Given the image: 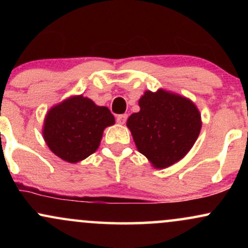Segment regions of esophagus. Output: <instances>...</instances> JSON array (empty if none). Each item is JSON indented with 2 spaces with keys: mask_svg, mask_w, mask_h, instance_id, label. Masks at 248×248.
Listing matches in <instances>:
<instances>
[{
  "mask_svg": "<svg viewBox=\"0 0 248 248\" xmlns=\"http://www.w3.org/2000/svg\"><path fill=\"white\" fill-rule=\"evenodd\" d=\"M127 118H128L127 114H120V115H118V116H116V122H118V124H126Z\"/></svg>",
  "mask_w": 248,
  "mask_h": 248,
  "instance_id": "esophagus-1",
  "label": "esophagus"
}]
</instances>
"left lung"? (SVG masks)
Listing matches in <instances>:
<instances>
[{
	"mask_svg": "<svg viewBox=\"0 0 248 248\" xmlns=\"http://www.w3.org/2000/svg\"><path fill=\"white\" fill-rule=\"evenodd\" d=\"M139 106L140 112L127 120L139 152L157 169L182 160L201 132V114L196 105L184 96L158 90L146 91Z\"/></svg>",
	"mask_w": 248,
	"mask_h": 248,
	"instance_id": "1",
	"label": "left lung"
}]
</instances>
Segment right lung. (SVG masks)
<instances>
[{
	"label": "right lung",
	"instance_id": "1",
	"mask_svg": "<svg viewBox=\"0 0 248 248\" xmlns=\"http://www.w3.org/2000/svg\"><path fill=\"white\" fill-rule=\"evenodd\" d=\"M114 122L107 107L96 106L86 96L76 95L47 112L43 136L51 152L62 160L77 163L98 149L104 129Z\"/></svg>",
	"mask_w": 248,
	"mask_h": 248
}]
</instances>
